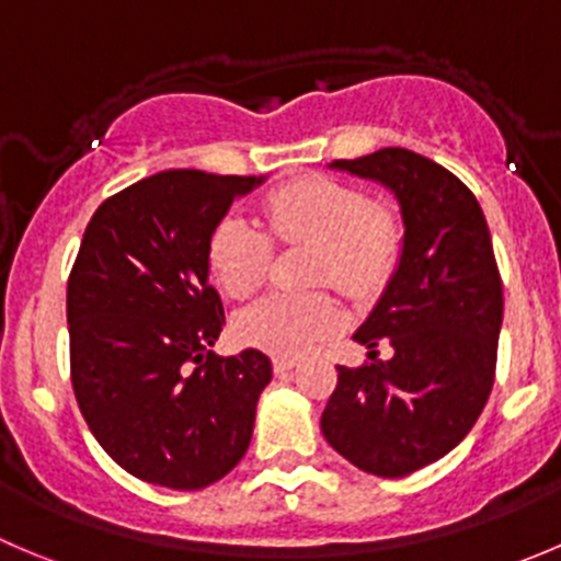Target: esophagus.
Wrapping results in <instances>:
<instances>
[{"label":"esophagus","instance_id":"34e87169","mask_svg":"<svg viewBox=\"0 0 561 561\" xmlns=\"http://www.w3.org/2000/svg\"><path fill=\"white\" fill-rule=\"evenodd\" d=\"M272 366H275V375H286V371H291L297 366V357L277 355L275 360H272Z\"/></svg>","mask_w":561,"mask_h":561}]
</instances>
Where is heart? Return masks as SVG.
Listing matches in <instances>:
<instances>
[{
    "label": "heart",
    "instance_id": "obj_1",
    "mask_svg": "<svg viewBox=\"0 0 561 561\" xmlns=\"http://www.w3.org/2000/svg\"><path fill=\"white\" fill-rule=\"evenodd\" d=\"M266 233L244 217H226L209 239V266L228 297H248L270 272L272 242L308 244L306 284H333L346 295L382 286L399 253V220L369 204L364 190L308 175L277 186L261 204ZM339 322V306L322 289L266 295L237 317V335L275 355H300Z\"/></svg>",
    "mask_w": 561,
    "mask_h": 561
}]
</instances>
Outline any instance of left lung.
Wrapping results in <instances>:
<instances>
[{"label": "left lung", "instance_id": "1", "mask_svg": "<svg viewBox=\"0 0 561 561\" xmlns=\"http://www.w3.org/2000/svg\"><path fill=\"white\" fill-rule=\"evenodd\" d=\"M330 168L388 186L404 237L397 272L352 335L371 364L339 366L322 432L360 471L408 477L460 444L493 388L504 291L488 220L455 173L408 148ZM380 340L394 346L391 362L376 360Z\"/></svg>", "mask_w": 561, "mask_h": 561}]
</instances>
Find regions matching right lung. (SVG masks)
I'll return each instance as SVG.
<instances>
[{"label": "right lung", "mask_w": 561, "mask_h": 561, "mask_svg": "<svg viewBox=\"0 0 561 561\" xmlns=\"http://www.w3.org/2000/svg\"><path fill=\"white\" fill-rule=\"evenodd\" d=\"M264 175L164 170L106 197L68 277L71 382L101 449L142 482L201 490L253 437L270 357L211 352L226 313L209 239Z\"/></svg>", "instance_id": "obj_1"}]
</instances>
